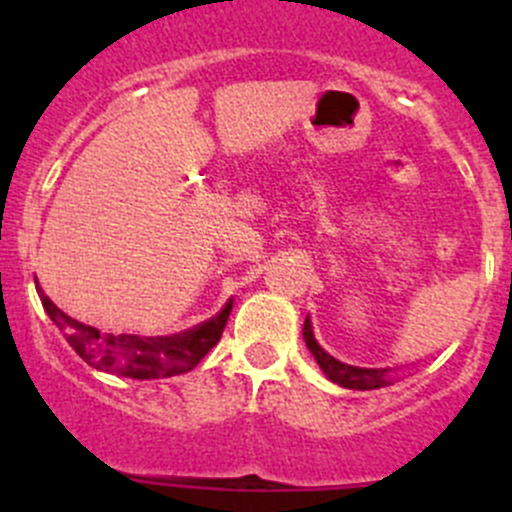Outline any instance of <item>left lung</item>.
I'll list each match as a JSON object with an SVG mask.
<instances>
[{"label": "left lung", "instance_id": "left-lung-1", "mask_svg": "<svg viewBox=\"0 0 512 512\" xmlns=\"http://www.w3.org/2000/svg\"><path fill=\"white\" fill-rule=\"evenodd\" d=\"M302 337L309 352H312L314 359H317L319 369H322L334 384L344 386V389H356V391H371V389H384V386H389V379H386L389 369H361V366H349L344 364V361L334 359V356L324 352V349L317 344V339H314L309 317L304 319Z\"/></svg>", "mask_w": 512, "mask_h": 512}]
</instances>
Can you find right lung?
<instances>
[{"instance_id": "right-lung-1", "label": "right lung", "mask_w": 512, "mask_h": 512, "mask_svg": "<svg viewBox=\"0 0 512 512\" xmlns=\"http://www.w3.org/2000/svg\"><path fill=\"white\" fill-rule=\"evenodd\" d=\"M41 304L56 327L66 329V342L74 347L89 366L108 374L131 376V379H160V376L185 374L195 369L205 354L220 342L227 317L232 312V299L208 322L185 329L170 337H138V334H101L91 324L79 322L61 312L39 289Z\"/></svg>"}]
</instances>
